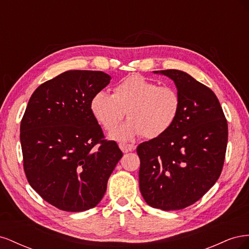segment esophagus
<instances>
[{"instance_id": "esophagus-1", "label": "esophagus", "mask_w": 249, "mask_h": 249, "mask_svg": "<svg viewBox=\"0 0 249 249\" xmlns=\"http://www.w3.org/2000/svg\"><path fill=\"white\" fill-rule=\"evenodd\" d=\"M120 149L123 150L124 153H129V152H133V150L136 148V146L133 145V144H123V143H120L119 144Z\"/></svg>"}]
</instances>
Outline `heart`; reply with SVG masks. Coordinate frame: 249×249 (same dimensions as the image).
I'll list each match as a JSON object with an SVG mask.
<instances>
[{"label": "heart", "mask_w": 249, "mask_h": 249, "mask_svg": "<svg viewBox=\"0 0 249 249\" xmlns=\"http://www.w3.org/2000/svg\"><path fill=\"white\" fill-rule=\"evenodd\" d=\"M180 96L176 88L159 86L140 74H131L119 82L113 94L97 91L90 100V111L105 130L112 131L128 111L130 119L111 133V138L126 142L139 136L155 139L176 123Z\"/></svg>", "instance_id": "1"}]
</instances>
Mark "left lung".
Returning <instances> with one entry per match:
<instances>
[{"label": "left lung", "instance_id": "8db88e82", "mask_svg": "<svg viewBox=\"0 0 249 249\" xmlns=\"http://www.w3.org/2000/svg\"><path fill=\"white\" fill-rule=\"evenodd\" d=\"M155 73L175 82L180 109L166 133L138 145L139 187L148 206L180 210L200 199L220 177L228 122L215 93L190 74L178 70Z\"/></svg>", "mask_w": 249, "mask_h": 249}]
</instances>
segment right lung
<instances>
[{
	"instance_id": "1",
	"label": "right lung",
	"mask_w": 249,
	"mask_h": 249,
	"mask_svg": "<svg viewBox=\"0 0 249 249\" xmlns=\"http://www.w3.org/2000/svg\"><path fill=\"white\" fill-rule=\"evenodd\" d=\"M111 77L103 71H69L44 82L30 97L20 123L28 182L59 210L94 208L123 153L105 140L90 100Z\"/></svg>"
}]
</instances>
